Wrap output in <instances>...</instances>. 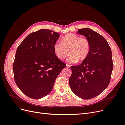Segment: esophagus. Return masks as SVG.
Segmentation results:
<instances>
[{"label": "esophagus", "instance_id": "1", "mask_svg": "<svg viewBox=\"0 0 125 125\" xmlns=\"http://www.w3.org/2000/svg\"><path fill=\"white\" fill-rule=\"evenodd\" d=\"M66 67H67V68H70V66L68 64H66Z\"/></svg>", "mask_w": 125, "mask_h": 125}]
</instances>
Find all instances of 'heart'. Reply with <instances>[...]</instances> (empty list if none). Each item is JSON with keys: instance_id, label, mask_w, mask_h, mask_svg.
<instances>
[{"instance_id": "b5f03b06", "label": "heart", "mask_w": 125, "mask_h": 125, "mask_svg": "<svg viewBox=\"0 0 125 125\" xmlns=\"http://www.w3.org/2000/svg\"><path fill=\"white\" fill-rule=\"evenodd\" d=\"M90 50L89 40L73 33L68 34L62 37L61 43L57 42L53 45V51L57 57L63 60L69 53L68 60L71 63L83 61L88 57Z\"/></svg>"}]
</instances>
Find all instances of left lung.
Returning a JSON list of instances; mask_svg holds the SVG:
<instances>
[{"label": "left lung", "instance_id": "obj_1", "mask_svg": "<svg viewBox=\"0 0 125 125\" xmlns=\"http://www.w3.org/2000/svg\"><path fill=\"white\" fill-rule=\"evenodd\" d=\"M91 44L89 56L80 65L71 66L69 85L78 97L89 100L99 95L108 86L113 68L111 48L104 37L89 28L78 30Z\"/></svg>", "mask_w": 125, "mask_h": 125}]
</instances>
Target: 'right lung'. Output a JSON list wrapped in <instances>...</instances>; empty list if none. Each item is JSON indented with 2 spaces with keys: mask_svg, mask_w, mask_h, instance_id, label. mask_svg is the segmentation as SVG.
I'll list each match as a JSON object with an SVG mask.
<instances>
[{
  "mask_svg": "<svg viewBox=\"0 0 125 125\" xmlns=\"http://www.w3.org/2000/svg\"><path fill=\"white\" fill-rule=\"evenodd\" d=\"M59 37L58 33L41 29L30 34L18 46L13 65L14 79L27 96L39 99L49 94L66 67L53 51Z\"/></svg>",
  "mask_w": 125,
  "mask_h": 125,
  "instance_id": "add662e5",
  "label": "right lung"
}]
</instances>
